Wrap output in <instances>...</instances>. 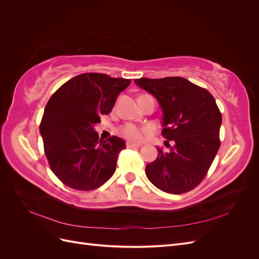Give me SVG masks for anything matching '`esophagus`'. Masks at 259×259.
Returning <instances> with one entry per match:
<instances>
[{"label": "esophagus", "instance_id": "1", "mask_svg": "<svg viewBox=\"0 0 259 259\" xmlns=\"http://www.w3.org/2000/svg\"><path fill=\"white\" fill-rule=\"evenodd\" d=\"M140 146H142L140 144H135V143H131V142L126 143V147L127 148H138Z\"/></svg>", "mask_w": 259, "mask_h": 259}]
</instances>
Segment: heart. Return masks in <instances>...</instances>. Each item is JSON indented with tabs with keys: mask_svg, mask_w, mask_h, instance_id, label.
Instances as JSON below:
<instances>
[{
	"mask_svg": "<svg viewBox=\"0 0 259 259\" xmlns=\"http://www.w3.org/2000/svg\"><path fill=\"white\" fill-rule=\"evenodd\" d=\"M119 132L124 138L128 139L130 142L139 143L142 142L144 136L150 132V130L146 126H138V125L135 124L126 123L120 127Z\"/></svg>",
	"mask_w": 259,
	"mask_h": 259,
	"instance_id": "b5f03b06",
	"label": "heart"
}]
</instances>
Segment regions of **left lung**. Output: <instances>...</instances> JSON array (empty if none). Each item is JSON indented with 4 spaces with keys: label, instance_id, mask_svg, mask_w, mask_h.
<instances>
[{
    "label": "left lung",
    "instance_id": "left-lung-1",
    "mask_svg": "<svg viewBox=\"0 0 259 259\" xmlns=\"http://www.w3.org/2000/svg\"><path fill=\"white\" fill-rule=\"evenodd\" d=\"M140 89L159 101L162 135L168 151L158 148V158L147 164L148 179L160 190L182 194L200 185L221 147L222 113L205 89L184 77L136 79ZM171 141L173 145H169Z\"/></svg>",
    "mask_w": 259,
    "mask_h": 259
}]
</instances>
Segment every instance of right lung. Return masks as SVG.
Instances as JSON below:
<instances>
[{"mask_svg":"<svg viewBox=\"0 0 259 259\" xmlns=\"http://www.w3.org/2000/svg\"><path fill=\"white\" fill-rule=\"evenodd\" d=\"M130 79L104 73H82L55 92L46 104L40 132L50 167L60 182L75 190L90 191L104 185L115 171L126 147L112 136L99 139L94 125L112 110Z\"/></svg>","mask_w":259,"mask_h":259,"instance_id":"right-lung-1","label":"right lung"}]
</instances>
